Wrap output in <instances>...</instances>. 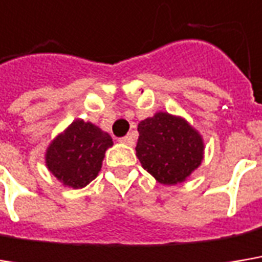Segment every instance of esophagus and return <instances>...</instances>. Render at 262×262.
<instances>
[{
	"mask_svg": "<svg viewBox=\"0 0 262 262\" xmlns=\"http://www.w3.org/2000/svg\"><path fill=\"white\" fill-rule=\"evenodd\" d=\"M120 142H123V144H126V145H135V138L132 136V135H127V136H124V138H121L120 139Z\"/></svg>",
	"mask_w": 262,
	"mask_h": 262,
	"instance_id": "1",
	"label": "esophagus"
}]
</instances>
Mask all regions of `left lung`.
Segmentation results:
<instances>
[{"label": "left lung", "instance_id": "1", "mask_svg": "<svg viewBox=\"0 0 262 262\" xmlns=\"http://www.w3.org/2000/svg\"><path fill=\"white\" fill-rule=\"evenodd\" d=\"M138 132L136 156L163 185L185 182L203 162V136L184 117L159 111L142 120Z\"/></svg>", "mask_w": 262, "mask_h": 262}]
</instances>
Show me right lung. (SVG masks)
Masks as SVG:
<instances>
[{"mask_svg":"<svg viewBox=\"0 0 262 262\" xmlns=\"http://www.w3.org/2000/svg\"><path fill=\"white\" fill-rule=\"evenodd\" d=\"M113 138L90 121L77 118L49 144L44 162L62 185L84 188L99 175L105 151Z\"/></svg>","mask_w":262,"mask_h":262,"instance_id":"1","label":"right lung"}]
</instances>
